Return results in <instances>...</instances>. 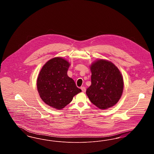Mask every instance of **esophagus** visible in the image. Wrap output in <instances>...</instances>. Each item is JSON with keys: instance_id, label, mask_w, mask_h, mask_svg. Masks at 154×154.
<instances>
[{"instance_id": "esophagus-1", "label": "esophagus", "mask_w": 154, "mask_h": 154, "mask_svg": "<svg viewBox=\"0 0 154 154\" xmlns=\"http://www.w3.org/2000/svg\"><path fill=\"white\" fill-rule=\"evenodd\" d=\"M81 90H82V91L83 92H85L86 91V88H85V87H81Z\"/></svg>"}]
</instances>
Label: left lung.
Listing matches in <instances>:
<instances>
[{
	"label": "left lung",
	"mask_w": 154,
	"mask_h": 154,
	"mask_svg": "<svg viewBox=\"0 0 154 154\" xmlns=\"http://www.w3.org/2000/svg\"><path fill=\"white\" fill-rule=\"evenodd\" d=\"M91 85L86 94L96 107L105 110L114 106L120 99L124 90L122 75L113 63L97 59L91 66Z\"/></svg>",
	"instance_id": "left-lung-1"
}]
</instances>
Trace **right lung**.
I'll return each instance as SVG.
<instances>
[{
	"label": "right lung",
	"mask_w": 154,
	"mask_h": 154,
	"mask_svg": "<svg viewBox=\"0 0 154 154\" xmlns=\"http://www.w3.org/2000/svg\"><path fill=\"white\" fill-rule=\"evenodd\" d=\"M70 63L61 57L47 61L42 68L37 80L40 97L45 104L61 110L72 102L74 96L81 92L74 81L67 75Z\"/></svg>",
	"instance_id": "obj_1"
}]
</instances>
